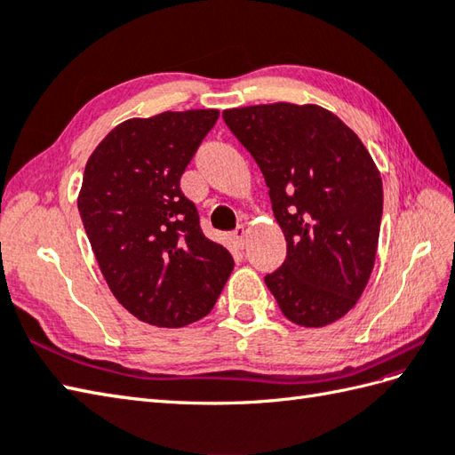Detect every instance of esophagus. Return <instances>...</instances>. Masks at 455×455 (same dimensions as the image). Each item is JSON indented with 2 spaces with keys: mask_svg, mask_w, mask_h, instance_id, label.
I'll use <instances>...</instances> for the list:
<instances>
[{
  "mask_svg": "<svg viewBox=\"0 0 455 455\" xmlns=\"http://www.w3.org/2000/svg\"><path fill=\"white\" fill-rule=\"evenodd\" d=\"M244 238H246V228L244 227H238L233 235H230V240H233V244L236 248L243 250L244 248Z\"/></svg>",
  "mask_w": 455,
  "mask_h": 455,
  "instance_id": "obj_1",
  "label": "esophagus"
}]
</instances>
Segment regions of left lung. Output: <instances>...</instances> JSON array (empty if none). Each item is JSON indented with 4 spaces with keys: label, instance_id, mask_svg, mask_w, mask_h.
<instances>
[{
    "label": "left lung",
    "instance_id": "1",
    "mask_svg": "<svg viewBox=\"0 0 455 455\" xmlns=\"http://www.w3.org/2000/svg\"><path fill=\"white\" fill-rule=\"evenodd\" d=\"M222 119L264 173L287 258L266 275L289 321L321 328L362 297L375 264L383 183L357 134L318 105L225 109Z\"/></svg>",
    "mask_w": 455,
    "mask_h": 455
}]
</instances>
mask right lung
<instances>
[{"label": "right lung", "instance_id": "1", "mask_svg": "<svg viewBox=\"0 0 455 455\" xmlns=\"http://www.w3.org/2000/svg\"><path fill=\"white\" fill-rule=\"evenodd\" d=\"M217 119V109H189L123 121L85 164L78 209L95 259L115 299L152 326L207 316L235 267L180 189Z\"/></svg>", "mask_w": 455, "mask_h": 455}]
</instances>
